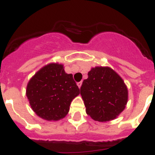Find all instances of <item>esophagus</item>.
<instances>
[{"instance_id": "1", "label": "esophagus", "mask_w": 155, "mask_h": 155, "mask_svg": "<svg viewBox=\"0 0 155 155\" xmlns=\"http://www.w3.org/2000/svg\"><path fill=\"white\" fill-rule=\"evenodd\" d=\"M77 86L79 87V88H80L82 86V82H79V83H77Z\"/></svg>"}]
</instances>
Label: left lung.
<instances>
[{"mask_svg":"<svg viewBox=\"0 0 155 155\" xmlns=\"http://www.w3.org/2000/svg\"><path fill=\"white\" fill-rule=\"evenodd\" d=\"M80 94L89 116L97 122H108L120 115L128 101L123 79L110 67L96 66L88 72Z\"/></svg>","mask_w":155,"mask_h":155,"instance_id":"8db88e82","label":"left lung"}]
</instances>
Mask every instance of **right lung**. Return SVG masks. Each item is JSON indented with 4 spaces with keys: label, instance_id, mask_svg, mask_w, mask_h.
I'll use <instances>...</instances> for the list:
<instances>
[{
    "label": "right lung",
    "instance_id": "right-lung-1",
    "mask_svg": "<svg viewBox=\"0 0 155 155\" xmlns=\"http://www.w3.org/2000/svg\"><path fill=\"white\" fill-rule=\"evenodd\" d=\"M25 94L37 115L44 120L58 121L66 116L79 89L62 64L50 63L29 79Z\"/></svg>",
    "mask_w": 155,
    "mask_h": 155
}]
</instances>
